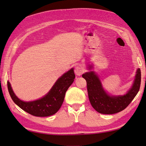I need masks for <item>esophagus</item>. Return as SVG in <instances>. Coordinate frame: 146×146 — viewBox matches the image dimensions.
Returning <instances> with one entry per match:
<instances>
[{
    "mask_svg": "<svg viewBox=\"0 0 146 146\" xmlns=\"http://www.w3.org/2000/svg\"><path fill=\"white\" fill-rule=\"evenodd\" d=\"M84 72V69L80 66H76L75 69V73L77 76H80Z\"/></svg>",
    "mask_w": 146,
    "mask_h": 146,
    "instance_id": "obj_1",
    "label": "esophagus"
}]
</instances>
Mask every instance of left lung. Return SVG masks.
Here are the masks:
<instances>
[{"mask_svg":"<svg viewBox=\"0 0 146 146\" xmlns=\"http://www.w3.org/2000/svg\"><path fill=\"white\" fill-rule=\"evenodd\" d=\"M90 70L82 75L87 82L88 97L92 107L102 114H115L127 107L140 90L141 72L138 68L132 86L123 95H111L104 89L99 77L95 71H91L92 65L88 66Z\"/></svg>","mask_w":146,"mask_h":146,"instance_id":"left-lung-1","label":"left lung"}]
</instances>
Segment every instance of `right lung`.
Returning a JSON list of instances; mask_svg holds the SVG:
<instances>
[{
    "mask_svg": "<svg viewBox=\"0 0 146 146\" xmlns=\"http://www.w3.org/2000/svg\"><path fill=\"white\" fill-rule=\"evenodd\" d=\"M74 69L71 68L64 73L49 92L38 100L25 102L17 97L12 90L10 82L8 81V88L11 97L16 104L24 111L36 117H48L58 111L64 102L66 92L72 84L75 78Z\"/></svg>",
    "mask_w": 146,
    "mask_h": 146,
    "instance_id": "right-lung-1",
    "label": "right lung"
}]
</instances>
